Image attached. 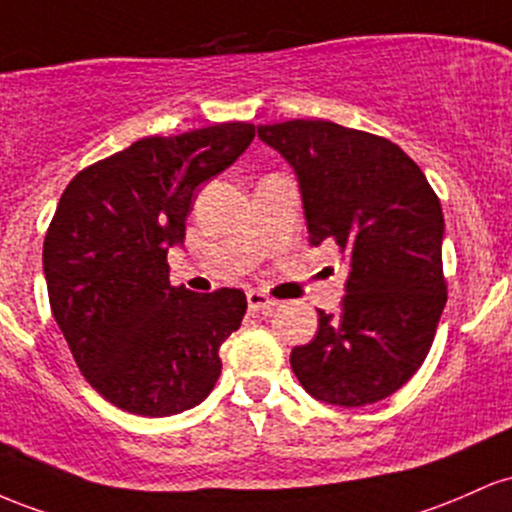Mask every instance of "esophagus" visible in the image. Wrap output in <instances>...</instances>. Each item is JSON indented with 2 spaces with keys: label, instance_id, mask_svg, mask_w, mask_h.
<instances>
[{
  "label": "esophagus",
  "instance_id": "1",
  "mask_svg": "<svg viewBox=\"0 0 512 512\" xmlns=\"http://www.w3.org/2000/svg\"><path fill=\"white\" fill-rule=\"evenodd\" d=\"M246 302H249L251 312H271V309L275 307L273 297L263 295V292H258V290L246 292Z\"/></svg>",
  "mask_w": 512,
  "mask_h": 512
}]
</instances>
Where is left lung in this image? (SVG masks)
<instances>
[{
    "mask_svg": "<svg viewBox=\"0 0 512 512\" xmlns=\"http://www.w3.org/2000/svg\"><path fill=\"white\" fill-rule=\"evenodd\" d=\"M300 181L309 244L348 258L338 314L319 309L317 336L290 365L314 399L365 406L416 375L447 302L440 200L394 142L331 120L258 125Z\"/></svg>",
    "mask_w": 512,
    "mask_h": 512,
    "instance_id": "1",
    "label": "left lung"
}]
</instances>
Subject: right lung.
<instances>
[{
    "label": "right lung",
    "instance_id": "add662e5",
    "mask_svg": "<svg viewBox=\"0 0 512 512\" xmlns=\"http://www.w3.org/2000/svg\"><path fill=\"white\" fill-rule=\"evenodd\" d=\"M251 123L142 137L70 181L43 244L53 317L86 382L118 409L174 416L222 372L220 346L246 295L171 285L166 254L183 244L193 193L251 145Z\"/></svg>",
    "mask_w": 512,
    "mask_h": 512
}]
</instances>
